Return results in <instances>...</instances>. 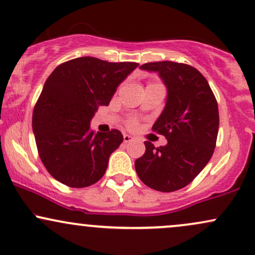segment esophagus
<instances>
[{"instance_id":"obj_1","label":"esophagus","mask_w":255,"mask_h":255,"mask_svg":"<svg viewBox=\"0 0 255 255\" xmlns=\"http://www.w3.org/2000/svg\"><path fill=\"white\" fill-rule=\"evenodd\" d=\"M124 141H125V142H130V141H133V136L129 135V134H124Z\"/></svg>"}]
</instances>
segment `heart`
I'll use <instances>...</instances> for the list:
<instances>
[{
	"instance_id": "heart-1",
	"label": "heart",
	"mask_w": 255,
	"mask_h": 255,
	"mask_svg": "<svg viewBox=\"0 0 255 255\" xmlns=\"http://www.w3.org/2000/svg\"><path fill=\"white\" fill-rule=\"evenodd\" d=\"M128 126H129L130 128H134V127H135V126H136V122H135V121H130L129 125H128Z\"/></svg>"
}]
</instances>
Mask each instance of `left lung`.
<instances>
[{"instance_id": "1", "label": "left lung", "mask_w": 255, "mask_h": 255, "mask_svg": "<svg viewBox=\"0 0 255 255\" xmlns=\"http://www.w3.org/2000/svg\"><path fill=\"white\" fill-rule=\"evenodd\" d=\"M140 69L158 73L166 87L165 107L152 129L165 146L145 141L135 171L146 186L159 192L183 188L211 159L217 140L218 104L204 75L194 67L171 61L150 62Z\"/></svg>"}]
</instances>
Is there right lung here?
Wrapping results in <instances>:
<instances>
[{"mask_svg": "<svg viewBox=\"0 0 255 255\" xmlns=\"http://www.w3.org/2000/svg\"><path fill=\"white\" fill-rule=\"evenodd\" d=\"M139 64L78 57L46 79L32 116V129L44 166L58 182L83 188L101 180L110 154L124 141L118 129L98 133L91 120L109 105L119 85Z\"/></svg>", "mask_w": 255, "mask_h": 255, "instance_id": "add662e5", "label": "right lung"}]
</instances>
